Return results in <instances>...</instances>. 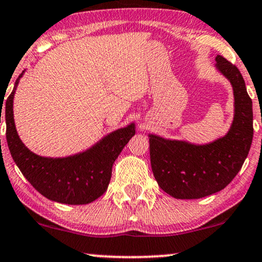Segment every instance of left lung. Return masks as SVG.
Wrapping results in <instances>:
<instances>
[{
    "label": "left lung",
    "instance_id": "left-lung-1",
    "mask_svg": "<svg viewBox=\"0 0 262 262\" xmlns=\"http://www.w3.org/2000/svg\"><path fill=\"white\" fill-rule=\"evenodd\" d=\"M216 62L214 69L234 93V119L227 134L205 144L148 135L154 177L175 199H199L222 191L242 168L252 145L253 103L245 80L222 56Z\"/></svg>",
    "mask_w": 262,
    "mask_h": 262
}]
</instances>
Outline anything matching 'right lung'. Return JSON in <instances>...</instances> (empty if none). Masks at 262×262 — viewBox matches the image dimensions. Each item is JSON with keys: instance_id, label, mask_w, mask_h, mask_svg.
I'll use <instances>...</instances> for the list:
<instances>
[{"instance_id": "1", "label": "right lung", "mask_w": 262, "mask_h": 262, "mask_svg": "<svg viewBox=\"0 0 262 262\" xmlns=\"http://www.w3.org/2000/svg\"><path fill=\"white\" fill-rule=\"evenodd\" d=\"M5 102L7 143L21 173L37 191L52 202L84 205L108 187L114 161L136 134L135 123L110 132L83 151L66 157H45L31 151L17 135L14 121V95L20 78ZM1 105V113H2Z\"/></svg>"}]
</instances>
